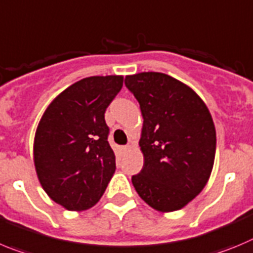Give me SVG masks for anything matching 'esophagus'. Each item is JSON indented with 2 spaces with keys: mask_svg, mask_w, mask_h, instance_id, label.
<instances>
[{
  "mask_svg": "<svg viewBox=\"0 0 253 253\" xmlns=\"http://www.w3.org/2000/svg\"><path fill=\"white\" fill-rule=\"evenodd\" d=\"M129 149H130V145H125V147H123V150H124V152H126V150Z\"/></svg>",
  "mask_w": 253,
  "mask_h": 253,
  "instance_id": "esophagus-1",
  "label": "esophagus"
}]
</instances>
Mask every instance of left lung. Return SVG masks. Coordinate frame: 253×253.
<instances>
[{"mask_svg":"<svg viewBox=\"0 0 253 253\" xmlns=\"http://www.w3.org/2000/svg\"><path fill=\"white\" fill-rule=\"evenodd\" d=\"M143 115L140 173L131 177L145 203L159 212L188 205L210 179L216 129L203 100L189 86L162 73L125 76Z\"/></svg>","mask_w":253,"mask_h":253,"instance_id":"left-lung-1","label":"left lung"}]
</instances>
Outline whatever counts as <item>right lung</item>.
I'll list each match as a JSON object with an SVG mask.
<instances>
[{"instance_id": "obj_1", "label": "right lung", "mask_w": 253, "mask_h": 253, "mask_svg": "<svg viewBox=\"0 0 253 253\" xmlns=\"http://www.w3.org/2000/svg\"><path fill=\"white\" fill-rule=\"evenodd\" d=\"M123 76H90L65 89L47 106L36 129L37 177L54 202L69 211L98 203L115 172L105 110L123 87Z\"/></svg>"}]
</instances>
